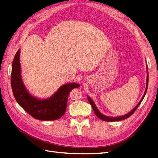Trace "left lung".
I'll return each mask as SVG.
<instances>
[{
    "instance_id": "8db88e82",
    "label": "left lung",
    "mask_w": 158,
    "mask_h": 158,
    "mask_svg": "<svg viewBox=\"0 0 158 158\" xmlns=\"http://www.w3.org/2000/svg\"><path fill=\"white\" fill-rule=\"evenodd\" d=\"M146 69H147V78H146V89H145V92H144V95H143V96L142 98V99H140V101L139 102V103H138L136 107L134 108L132 111H131L129 113H128L127 114H125V115H122V116H119V117H107V116H106L104 115V114H103L102 113H101L99 112V111L98 110V109L97 108L96 106H95V104L94 103V102L92 101V99H91L89 96H88V101L89 102V103L91 104V106H92V109L94 110V111L95 113V114H96V116L102 119V121H109V122H113V121H121V120H124V119H126L127 118H128L130 116H131L132 114L135 112L136 110L137 109V108L138 107V106H140V104L141 103V102H142L143 99L145 97V95L146 94V92H147V89H148V66L146 65Z\"/></svg>"
}]
</instances>
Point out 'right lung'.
<instances>
[{
  "label": "right lung",
  "instance_id": "1",
  "mask_svg": "<svg viewBox=\"0 0 158 158\" xmlns=\"http://www.w3.org/2000/svg\"><path fill=\"white\" fill-rule=\"evenodd\" d=\"M20 50L18 49L12 62L11 86L17 103L31 117L41 121H54L59 119L66 111L69 93L80 87L73 82L63 85L49 98L40 99L33 96L23 84L21 76L20 63Z\"/></svg>",
  "mask_w": 158,
  "mask_h": 158
}]
</instances>
